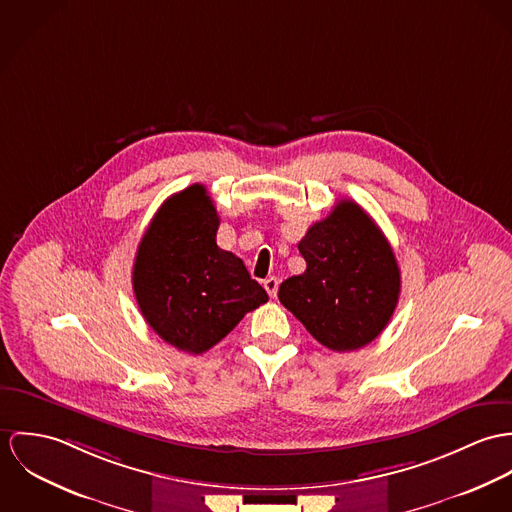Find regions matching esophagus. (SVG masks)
<instances>
[{
  "instance_id": "esophagus-1",
  "label": "esophagus",
  "mask_w": 512,
  "mask_h": 512,
  "mask_svg": "<svg viewBox=\"0 0 512 512\" xmlns=\"http://www.w3.org/2000/svg\"><path fill=\"white\" fill-rule=\"evenodd\" d=\"M263 286H265V290L269 292V296L275 298V296H277V290H279V279H277V277H269V279H265Z\"/></svg>"
}]
</instances>
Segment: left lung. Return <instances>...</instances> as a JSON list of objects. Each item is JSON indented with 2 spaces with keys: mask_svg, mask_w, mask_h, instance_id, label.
<instances>
[{
  "mask_svg": "<svg viewBox=\"0 0 512 512\" xmlns=\"http://www.w3.org/2000/svg\"><path fill=\"white\" fill-rule=\"evenodd\" d=\"M306 271L286 279L279 300L314 340L353 351L389 324L400 294L391 243L353 200H340L298 243Z\"/></svg>",
  "mask_w": 512,
  "mask_h": 512,
  "instance_id": "8db88e82",
  "label": "left lung"
}]
</instances>
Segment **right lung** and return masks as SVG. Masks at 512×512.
<instances>
[{
    "instance_id": "right-lung-1",
    "label": "right lung",
    "mask_w": 512,
    "mask_h": 512,
    "mask_svg": "<svg viewBox=\"0 0 512 512\" xmlns=\"http://www.w3.org/2000/svg\"><path fill=\"white\" fill-rule=\"evenodd\" d=\"M220 218L192 184L159 208L133 265V292L147 324L180 351L200 355L269 300L243 261L216 243Z\"/></svg>"
}]
</instances>
